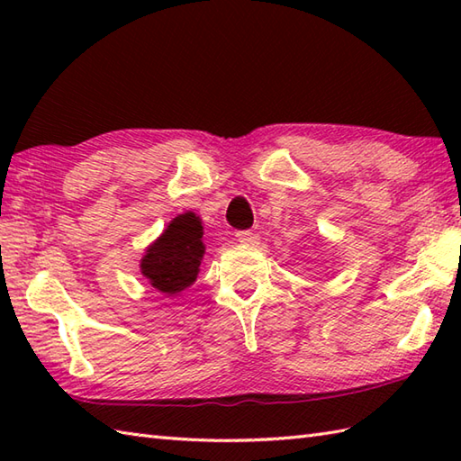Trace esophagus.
Wrapping results in <instances>:
<instances>
[{
    "instance_id": "esophagus-1",
    "label": "esophagus",
    "mask_w": 461,
    "mask_h": 461,
    "mask_svg": "<svg viewBox=\"0 0 461 461\" xmlns=\"http://www.w3.org/2000/svg\"><path fill=\"white\" fill-rule=\"evenodd\" d=\"M236 238H238V241L240 243H256L258 241V233H253L251 230H243V231H238L236 233Z\"/></svg>"
}]
</instances>
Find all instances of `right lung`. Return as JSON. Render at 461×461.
Segmentation results:
<instances>
[{
	"label": "right lung",
	"mask_w": 461,
	"mask_h": 461,
	"mask_svg": "<svg viewBox=\"0 0 461 461\" xmlns=\"http://www.w3.org/2000/svg\"><path fill=\"white\" fill-rule=\"evenodd\" d=\"M203 228L195 213L188 212L174 218L162 236L146 249L142 258V276L154 289L162 293H180L198 277L203 258Z\"/></svg>",
	"instance_id": "right-lung-1"
}]
</instances>
